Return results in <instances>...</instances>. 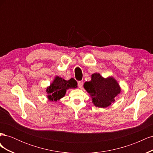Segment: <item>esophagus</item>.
Masks as SVG:
<instances>
[{
  "label": "esophagus",
  "mask_w": 153,
  "mask_h": 153,
  "mask_svg": "<svg viewBox=\"0 0 153 153\" xmlns=\"http://www.w3.org/2000/svg\"><path fill=\"white\" fill-rule=\"evenodd\" d=\"M83 85V81H78V86L79 88H82Z\"/></svg>",
  "instance_id": "esophagus-1"
}]
</instances>
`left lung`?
Instances as JSON below:
<instances>
[{"label": "left lung", "mask_w": 153, "mask_h": 153, "mask_svg": "<svg viewBox=\"0 0 153 153\" xmlns=\"http://www.w3.org/2000/svg\"><path fill=\"white\" fill-rule=\"evenodd\" d=\"M84 88L92 97L96 106L105 108L114 102V98L120 93L121 89L112 77L103 78L98 73L92 75L91 82H86Z\"/></svg>", "instance_id": "1"}]
</instances>
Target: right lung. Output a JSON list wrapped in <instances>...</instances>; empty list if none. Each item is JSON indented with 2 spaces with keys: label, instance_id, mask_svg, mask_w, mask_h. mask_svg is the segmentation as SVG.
Instances as JSON below:
<instances>
[{
  "label": "right lung",
  "instance_id": "right-lung-1",
  "mask_svg": "<svg viewBox=\"0 0 153 153\" xmlns=\"http://www.w3.org/2000/svg\"><path fill=\"white\" fill-rule=\"evenodd\" d=\"M76 87L77 82L73 78L66 81L61 77L57 76L52 84L47 88V92L49 94L48 98L51 101H57L65 95L66 90L69 88H75Z\"/></svg>",
  "mask_w": 153,
  "mask_h": 153
}]
</instances>
